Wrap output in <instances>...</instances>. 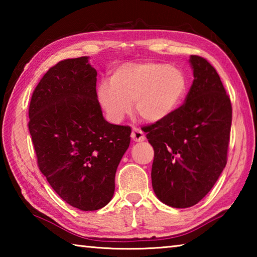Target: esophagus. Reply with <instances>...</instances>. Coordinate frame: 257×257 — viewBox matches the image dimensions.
<instances>
[{"label":"esophagus","instance_id":"obj_1","mask_svg":"<svg viewBox=\"0 0 257 257\" xmlns=\"http://www.w3.org/2000/svg\"><path fill=\"white\" fill-rule=\"evenodd\" d=\"M132 139L134 142H143L145 139V135L141 129L134 128L132 132Z\"/></svg>","mask_w":257,"mask_h":257}]
</instances>
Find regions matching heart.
<instances>
[{"mask_svg":"<svg viewBox=\"0 0 257 257\" xmlns=\"http://www.w3.org/2000/svg\"><path fill=\"white\" fill-rule=\"evenodd\" d=\"M110 80L99 85L98 99L113 122L122 120L134 102L137 115L147 122L167 119L180 107L189 88L181 69L162 62L122 64Z\"/></svg>","mask_w":257,"mask_h":257,"instance_id":"obj_1","label":"heart"}]
</instances>
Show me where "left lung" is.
<instances>
[{
	"instance_id": "1",
	"label": "left lung",
	"mask_w": 257,
	"mask_h": 257,
	"mask_svg": "<svg viewBox=\"0 0 257 257\" xmlns=\"http://www.w3.org/2000/svg\"><path fill=\"white\" fill-rule=\"evenodd\" d=\"M194 81L186 102L169 118L143 127L154 149L152 186L161 202L197 204L227 164L232 106L220 76L206 59L190 56Z\"/></svg>"
}]
</instances>
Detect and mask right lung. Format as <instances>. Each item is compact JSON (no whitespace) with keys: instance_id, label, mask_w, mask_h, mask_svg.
I'll return each mask as SVG.
<instances>
[{"instance_id":"add662e5","label":"right lung","mask_w":257,"mask_h":257,"mask_svg":"<svg viewBox=\"0 0 257 257\" xmlns=\"http://www.w3.org/2000/svg\"><path fill=\"white\" fill-rule=\"evenodd\" d=\"M96 76L87 56L60 61L38 82L28 111L38 168L55 193L81 211L111 201L132 134L129 125L103 118Z\"/></svg>"}]
</instances>
